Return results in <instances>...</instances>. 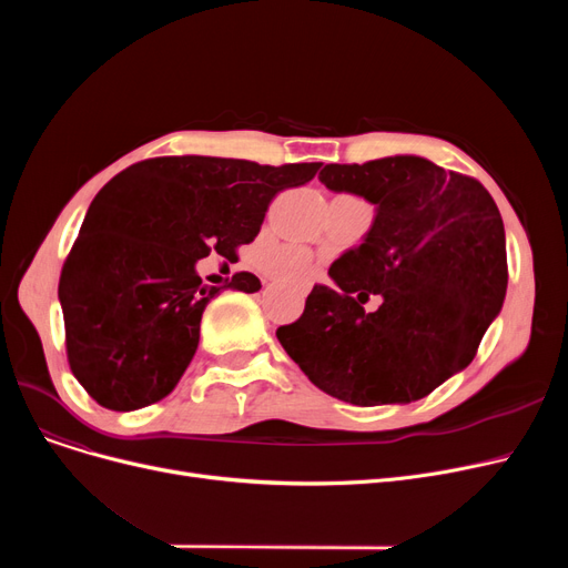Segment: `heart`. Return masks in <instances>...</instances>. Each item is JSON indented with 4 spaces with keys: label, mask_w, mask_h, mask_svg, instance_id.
<instances>
[{
    "label": "heart",
    "mask_w": 568,
    "mask_h": 568,
    "mask_svg": "<svg viewBox=\"0 0 568 568\" xmlns=\"http://www.w3.org/2000/svg\"><path fill=\"white\" fill-rule=\"evenodd\" d=\"M257 260L268 276L292 285H306L315 272V257L308 248L283 244V246H262Z\"/></svg>",
    "instance_id": "heart-1"
}]
</instances>
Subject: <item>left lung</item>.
Returning a JSON list of instances; mask_svg holds the SVG:
<instances>
[{"instance_id": "obj_1", "label": "left lung", "mask_w": 568, "mask_h": 568, "mask_svg": "<svg viewBox=\"0 0 568 568\" xmlns=\"http://www.w3.org/2000/svg\"><path fill=\"white\" fill-rule=\"evenodd\" d=\"M320 182L377 206L364 244L315 285L278 341L308 379L352 405L412 403L463 371L504 304L499 209L474 176L419 156L324 165ZM379 293L383 304H363Z\"/></svg>"}]
</instances>
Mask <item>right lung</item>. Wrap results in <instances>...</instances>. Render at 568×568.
<instances>
[{"instance_id":"add662e5","label":"right lung","mask_w":568,"mask_h":568,"mask_svg":"<svg viewBox=\"0 0 568 568\" xmlns=\"http://www.w3.org/2000/svg\"><path fill=\"white\" fill-rule=\"evenodd\" d=\"M317 170L161 156L108 182L59 276L67 356L84 392L114 412L165 398L197 349L206 304L225 287H262L248 272L204 285L197 260L234 257L257 236L268 202Z\"/></svg>"}]
</instances>
